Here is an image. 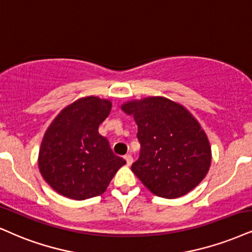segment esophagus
Returning <instances> with one entry per match:
<instances>
[{"instance_id":"34e87169","label":"esophagus","mask_w":252,"mask_h":252,"mask_svg":"<svg viewBox=\"0 0 252 252\" xmlns=\"http://www.w3.org/2000/svg\"><path fill=\"white\" fill-rule=\"evenodd\" d=\"M125 160H126L127 166H131V164L133 163V158H132V155L126 154V155H125Z\"/></svg>"}]
</instances>
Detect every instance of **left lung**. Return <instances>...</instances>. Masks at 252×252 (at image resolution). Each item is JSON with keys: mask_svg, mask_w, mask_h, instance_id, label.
Here are the masks:
<instances>
[{"mask_svg": "<svg viewBox=\"0 0 252 252\" xmlns=\"http://www.w3.org/2000/svg\"><path fill=\"white\" fill-rule=\"evenodd\" d=\"M121 110L134 118L141 145L132 172L154 195L181 197L206 178L212 147L187 108L168 98L147 97L127 101Z\"/></svg>", "mask_w": 252, "mask_h": 252, "instance_id": "8db88e82", "label": "left lung"}]
</instances>
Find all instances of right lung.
<instances>
[{"instance_id":"obj_1","label":"right lung","mask_w":252,"mask_h":252,"mask_svg":"<svg viewBox=\"0 0 252 252\" xmlns=\"http://www.w3.org/2000/svg\"><path fill=\"white\" fill-rule=\"evenodd\" d=\"M111 108L108 99L79 98L64 107L45 131L38 168L58 194L78 201L101 195L126 163L98 132Z\"/></svg>"}]
</instances>
